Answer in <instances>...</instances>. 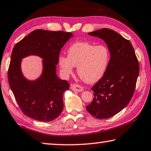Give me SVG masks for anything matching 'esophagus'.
Listing matches in <instances>:
<instances>
[{
  "label": "esophagus",
  "instance_id": "esophagus-1",
  "mask_svg": "<svg viewBox=\"0 0 151 151\" xmlns=\"http://www.w3.org/2000/svg\"><path fill=\"white\" fill-rule=\"evenodd\" d=\"M70 88L71 89V90L74 91V92H80L83 91V88L78 84H71L70 86Z\"/></svg>",
  "mask_w": 151,
  "mask_h": 151
}]
</instances>
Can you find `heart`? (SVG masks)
<instances>
[{
  "label": "heart",
  "instance_id": "b5f03b06",
  "mask_svg": "<svg viewBox=\"0 0 151 151\" xmlns=\"http://www.w3.org/2000/svg\"><path fill=\"white\" fill-rule=\"evenodd\" d=\"M111 53L104 44L96 45L89 42H76L69 47L68 56L59 57L58 65L63 77H68L77 65L78 75L88 83L102 79L110 65Z\"/></svg>",
  "mask_w": 151,
  "mask_h": 151
}]
</instances>
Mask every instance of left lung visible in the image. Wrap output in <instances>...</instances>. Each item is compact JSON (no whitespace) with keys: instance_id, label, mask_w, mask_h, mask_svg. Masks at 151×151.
Here are the masks:
<instances>
[{"instance_id":"8db88e82","label":"left lung","mask_w":151,"mask_h":151,"mask_svg":"<svg viewBox=\"0 0 151 151\" xmlns=\"http://www.w3.org/2000/svg\"><path fill=\"white\" fill-rule=\"evenodd\" d=\"M88 34L103 39L111 53L108 70L92 88L93 101L86 106L93 116L106 119L120 112L130 102L139 74V64L130 41L116 31L104 28Z\"/></svg>"}]
</instances>
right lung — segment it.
I'll return each instance as SVG.
<instances>
[{"label": "right lung", "instance_id": "1", "mask_svg": "<svg viewBox=\"0 0 151 151\" xmlns=\"http://www.w3.org/2000/svg\"><path fill=\"white\" fill-rule=\"evenodd\" d=\"M73 35L62 31L37 29L16 43L11 53L8 80L12 92L24 114L34 120L50 122L58 118L63 108V94L70 83L56 75L61 48ZM36 55L44 59V71L35 81L24 78L21 59Z\"/></svg>", "mask_w": 151, "mask_h": 151}]
</instances>
